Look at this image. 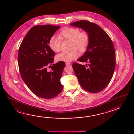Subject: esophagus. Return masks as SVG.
Instances as JSON below:
<instances>
[{
    "mask_svg": "<svg viewBox=\"0 0 134 134\" xmlns=\"http://www.w3.org/2000/svg\"><path fill=\"white\" fill-rule=\"evenodd\" d=\"M66 66H69V65H71V63L68 62V63H66Z\"/></svg>",
    "mask_w": 134,
    "mask_h": 134,
    "instance_id": "34e87169",
    "label": "esophagus"
}]
</instances>
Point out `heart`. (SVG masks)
Returning <instances> with one entry per match:
<instances>
[{"label": "heart", "instance_id": "obj_1", "mask_svg": "<svg viewBox=\"0 0 134 134\" xmlns=\"http://www.w3.org/2000/svg\"><path fill=\"white\" fill-rule=\"evenodd\" d=\"M72 41V48L77 49L81 52L85 51L88 47L90 38L88 33L86 31L80 32V29L68 27L64 29L58 36H52L49 41V46L52 51L59 52L61 49L62 40ZM79 52L76 50L70 52H63L56 56V60L66 63L76 59L79 57Z\"/></svg>", "mask_w": 134, "mask_h": 134}]
</instances>
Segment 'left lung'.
Instances as JSON below:
<instances>
[{"label":"left lung","instance_id":"left-lung-1","mask_svg":"<svg viewBox=\"0 0 134 134\" xmlns=\"http://www.w3.org/2000/svg\"><path fill=\"white\" fill-rule=\"evenodd\" d=\"M70 25L82 29L90 38L86 51L77 59L88 62V68L77 63L72 65L78 81L86 91L100 92L108 85L114 71L115 54L113 42L105 31L94 23L81 20Z\"/></svg>","mask_w":134,"mask_h":134}]
</instances>
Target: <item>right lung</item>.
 <instances>
[{
    "instance_id": "right-lung-1",
    "label": "right lung",
    "mask_w": 134,
    "mask_h": 134,
    "mask_svg": "<svg viewBox=\"0 0 134 134\" xmlns=\"http://www.w3.org/2000/svg\"><path fill=\"white\" fill-rule=\"evenodd\" d=\"M60 28L59 26H35L26 35L18 53V64L24 82L34 94L43 99H51L61 93L60 82L65 63L54 62V52L50 48V38ZM53 65L52 71L47 66Z\"/></svg>"
}]
</instances>
